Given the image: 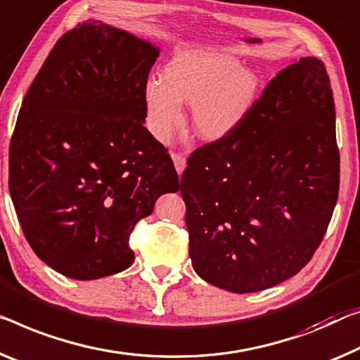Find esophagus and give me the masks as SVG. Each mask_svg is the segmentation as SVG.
<instances>
[{
    "instance_id": "1",
    "label": "esophagus",
    "mask_w": 360,
    "mask_h": 360,
    "mask_svg": "<svg viewBox=\"0 0 360 360\" xmlns=\"http://www.w3.org/2000/svg\"><path fill=\"white\" fill-rule=\"evenodd\" d=\"M172 159H174V164H175V169H176V174L181 175L184 172L185 167H186V159L185 156H181V154H172Z\"/></svg>"
}]
</instances>
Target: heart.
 Masks as SVG:
<instances>
[{
  "mask_svg": "<svg viewBox=\"0 0 360 360\" xmlns=\"http://www.w3.org/2000/svg\"><path fill=\"white\" fill-rule=\"evenodd\" d=\"M257 75L230 54L214 49H185L164 65L161 77L145 86L148 129L169 141L184 122V104L193 106L199 136L219 140L245 120L256 98Z\"/></svg>",
  "mask_w": 360,
  "mask_h": 360,
  "instance_id": "heart-1",
  "label": "heart"
}]
</instances>
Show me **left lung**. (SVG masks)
<instances>
[{"label":"left lung","mask_w":360,"mask_h":360,"mask_svg":"<svg viewBox=\"0 0 360 360\" xmlns=\"http://www.w3.org/2000/svg\"><path fill=\"white\" fill-rule=\"evenodd\" d=\"M338 190L330 79L322 60L301 58L240 127L188 158L180 193L193 269L240 295L291 278L322 243Z\"/></svg>","instance_id":"left-lung-1"}]
</instances>
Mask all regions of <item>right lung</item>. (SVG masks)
Instances as JSON below:
<instances>
[{"instance_id": "1", "label": "right lung", "mask_w": 360, "mask_h": 360, "mask_svg": "<svg viewBox=\"0 0 360 360\" xmlns=\"http://www.w3.org/2000/svg\"><path fill=\"white\" fill-rule=\"evenodd\" d=\"M159 49L86 20L59 38L22 101L9 146V193L38 257L75 280L129 269V238L164 193L179 191L145 127Z\"/></svg>"}]
</instances>
